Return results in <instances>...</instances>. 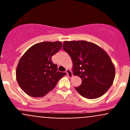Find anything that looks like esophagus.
Segmentation results:
<instances>
[{"label":"esophagus","mask_w":130,"mask_h":130,"mask_svg":"<svg viewBox=\"0 0 130 130\" xmlns=\"http://www.w3.org/2000/svg\"><path fill=\"white\" fill-rule=\"evenodd\" d=\"M66 73H67L68 76H69L70 78H72L73 76V74H72V72L69 69H67L66 70Z\"/></svg>","instance_id":"obj_1"}]
</instances>
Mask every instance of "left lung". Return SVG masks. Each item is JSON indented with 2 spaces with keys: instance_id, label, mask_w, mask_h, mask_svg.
<instances>
[{
  "instance_id": "obj_1",
  "label": "left lung",
  "mask_w": 130,
  "mask_h": 130,
  "mask_svg": "<svg viewBox=\"0 0 130 130\" xmlns=\"http://www.w3.org/2000/svg\"><path fill=\"white\" fill-rule=\"evenodd\" d=\"M63 48L73 62V74L82 79L75 90L82 96L95 99L104 95L113 84L115 68L107 53L85 40L65 41Z\"/></svg>"
}]
</instances>
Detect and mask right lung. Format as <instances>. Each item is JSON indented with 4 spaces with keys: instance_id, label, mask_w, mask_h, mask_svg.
Masks as SVG:
<instances>
[{
    "instance_id": "add662e5",
    "label": "right lung",
    "mask_w": 130,
    "mask_h": 130,
    "mask_svg": "<svg viewBox=\"0 0 130 130\" xmlns=\"http://www.w3.org/2000/svg\"><path fill=\"white\" fill-rule=\"evenodd\" d=\"M62 46L61 42H43L30 47L22 56L16 69V79L22 90L32 97H43L66 75L57 71L52 57Z\"/></svg>"
}]
</instances>
